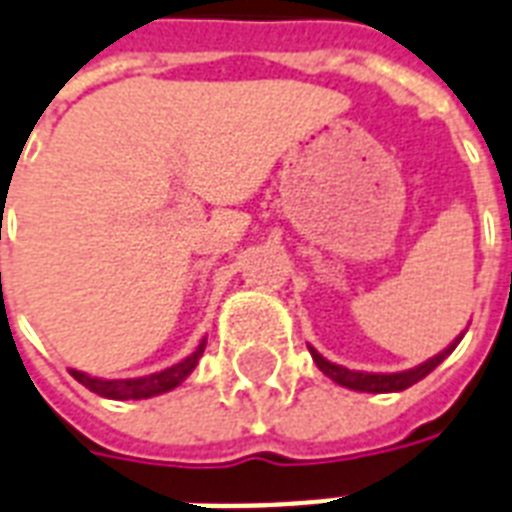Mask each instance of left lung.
Listing matches in <instances>:
<instances>
[{"instance_id":"1","label":"left lung","mask_w":512,"mask_h":512,"mask_svg":"<svg viewBox=\"0 0 512 512\" xmlns=\"http://www.w3.org/2000/svg\"><path fill=\"white\" fill-rule=\"evenodd\" d=\"M462 335H459L454 343H448L446 349L440 351V354H435L432 360L421 362V365H416V368L411 370H400V373H360V370H349L343 368V365H335V362L325 360L314 346H308V351H311V357L317 362V368L322 370L327 378H333L335 384L346 386V389H354V392H373V395H381V392H403V389L413 386L424 376H429V373L438 368L440 362L446 360L448 354L456 349V343L462 341Z\"/></svg>"}]
</instances>
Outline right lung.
<instances>
[{"label":"right lung","mask_w":512,"mask_h":512,"mask_svg":"<svg viewBox=\"0 0 512 512\" xmlns=\"http://www.w3.org/2000/svg\"><path fill=\"white\" fill-rule=\"evenodd\" d=\"M206 349V338L198 343V349L185 357L177 365H171V368L161 370V373H150V376H139V378H96L88 376L83 370H69L85 389H91L99 397H107V400H147V397L163 395V392H171L174 386H179L185 381L190 373L195 370L198 360H201V354Z\"/></svg>","instance_id":"add662e5"}]
</instances>
